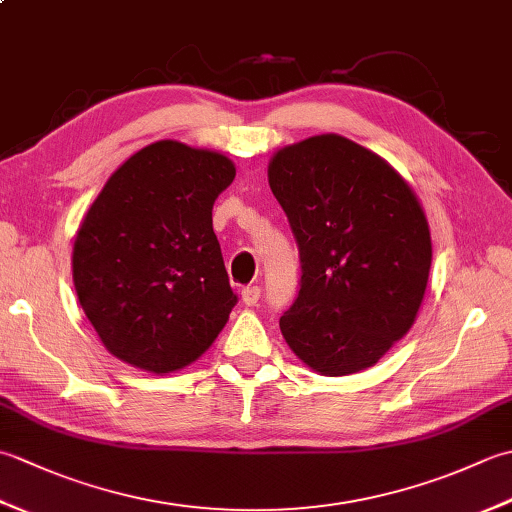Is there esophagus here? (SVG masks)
Returning a JSON list of instances; mask_svg holds the SVG:
<instances>
[{"label": "esophagus", "instance_id": "1", "mask_svg": "<svg viewBox=\"0 0 512 512\" xmlns=\"http://www.w3.org/2000/svg\"><path fill=\"white\" fill-rule=\"evenodd\" d=\"M259 297H262V288H259V286H246L242 290V301L246 303V306H255Z\"/></svg>", "mask_w": 512, "mask_h": 512}]
</instances>
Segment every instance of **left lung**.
I'll list each match as a JSON object with an SVG mask.
<instances>
[{"mask_svg": "<svg viewBox=\"0 0 512 512\" xmlns=\"http://www.w3.org/2000/svg\"><path fill=\"white\" fill-rule=\"evenodd\" d=\"M268 184L301 259L299 295L279 319L286 343L323 376L372 367L409 332L427 290L431 235L416 193L339 134L279 149Z\"/></svg>", "mask_w": 512, "mask_h": 512, "instance_id": "left-lung-1", "label": "left lung"}]
</instances>
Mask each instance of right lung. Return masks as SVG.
<instances>
[{
	"mask_svg": "<svg viewBox=\"0 0 512 512\" xmlns=\"http://www.w3.org/2000/svg\"><path fill=\"white\" fill-rule=\"evenodd\" d=\"M224 154L158 140L118 167L74 239L72 279L107 352L151 374L209 350L237 297L213 233Z\"/></svg>",
	"mask_w": 512,
	"mask_h": 512,
	"instance_id": "1",
	"label": "right lung"
}]
</instances>
